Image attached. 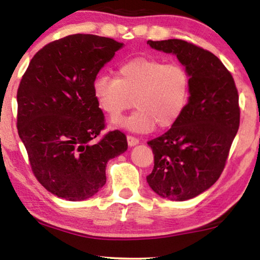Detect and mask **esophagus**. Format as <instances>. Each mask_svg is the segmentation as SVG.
I'll return each instance as SVG.
<instances>
[{
	"label": "esophagus",
	"mask_w": 260,
	"mask_h": 260,
	"mask_svg": "<svg viewBox=\"0 0 260 260\" xmlns=\"http://www.w3.org/2000/svg\"><path fill=\"white\" fill-rule=\"evenodd\" d=\"M127 142H128V145L132 147V146H135V145L139 144V139L133 137V135L128 134V135H127Z\"/></svg>",
	"instance_id": "1"
}]
</instances>
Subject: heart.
<instances>
[{
  "instance_id": "obj_1",
  "label": "heart",
  "mask_w": 260,
  "mask_h": 260,
  "mask_svg": "<svg viewBox=\"0 0 260 260\" xmlns=\"http://www.w3.org/2000/svg\"><path fill=\"white\" fill-rule=\"evenodd\" d=\"M189 92L191 76L184 66L148 56L123 61L116 78L100 74L93 81L95 101L111 119H118L135 104L133 114L114 123L137 133H147L155 125L173 126L187 106Z\"/></svg>"
}]
</instances>
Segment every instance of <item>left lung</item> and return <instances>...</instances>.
Masks as SVG:
<instances>
[{
    "label": "left lung",
    "mask_w": 260,
    "mask_h": 260,
    "mask_svg": "<svg viewBox=\"0 0 260 260\" xmlns=\"http://www.w3.org/2000/svg\"><path fill=\"white\" fill-rule=\"evenodd\" d=\"M172 53L191 76V96L180 119L147 144L154 167L153 191L175 202L194 198L218 180L239 128V95L231 73L213 53L184 40L147 41Z\"/></svg>",
    "instance_id": "left-lung-1"
}]
</instances>
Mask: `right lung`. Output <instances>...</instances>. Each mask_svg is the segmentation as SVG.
Masks as SVG:
<instances>
[{
    "label": "right lung",
    "instance_id": "add662e5",
    "mask_svg": "<svg viewBox=\"0 0 260 260\" xmlns=\"http://www.w3.org/2000/svg\"><path fill=\"white\" fill-rule=\"evenodd\" d=\"M122 45L98 35H68L40 49L22 76L17 131L35 178L58 198L94 196L106 184L108 160L128 147L118 129L100 135L105 115L93 95L99 71Z\"/></svg>",
    "mask_w": 260,
    "mask_h": 260
}]
</instances>
